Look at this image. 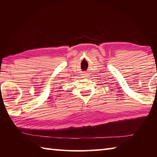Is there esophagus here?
I'll list each match as a JSON object with an SVG mask.
<instances>
[{
	"instance_id": "34e87169",
	"label": "esophagus",
	"mask_w": 157,
	"mask_h": 157,
	"mask_svg": "<svg viewBox=\"0 0 157 157\" xmlns=\"http://www.w3.org/2000/svg\"><path fill=\"white\" fill-rule=\"evenodd\" d=\"M82 78H86V75H85V74H83V75H82Z\"/></svg>"
}]
</instances>
